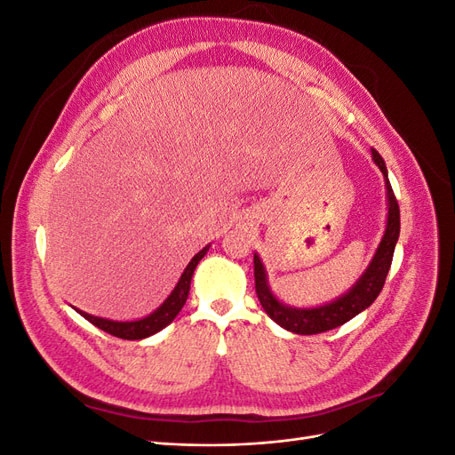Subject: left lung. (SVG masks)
Segmentation results:
<instances>
[{
	"label": "left lung",
	"instance_id": "left-lung-1",
	"mask_svg": "<svg viewBox=\"0 0 455 455\" xmlns=\"http://www.w3.org/2000/svg\"><path fill=\"white\" fill-rule=\"evenodd\" d=\"M371 161H374L378 164V169L381 171L385 189H387L385 191V194H387V222H385L383 237L378 244L374 256H371L368 267L346 294H341L339 298L328 301V304L316 306V307L286 306L273 294L267 281V271H266L264 261H261L258 252H254V281H256V294H258L259 304L269 315V319H273L279 326L288 330V332L311 336V334H321V332H326V330L338 328L374 304V299L381 292L385 277H387L391 261H393L398 233H401V211H398V203L395 199L393 188L389 184L387 167H385V161L376 149H371Z\"/></svg>",
	"mask_w": 455,
	"mask_h": 455
}]
</instances>
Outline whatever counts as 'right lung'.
I'll return each mask as SVG.
<instances>
[{"instance_id": "obj_1", "label": "right lung", "mask_w": 455, "mask_h": 455, "mask_svg": "<svg viewBox=\"0 0 455 455\" xmlns=\"http://www.w3.org/2000/svg\"><path fill=\"white\" fill-rule=\"evenodd\" d=\"M211 244H206L203 251H199L194 258H191L189 264L186 266L182 277L178 279L174 291L169 294V298L163 301V304L156 309L151 311L148 316H142V319H136V321H112V319H104V316H94L89 315L81 309H76L81 316H85L89 323H92L96 328L104 330V332L117 336L121 339H144L157 334L159 330H163L164 326H169L174 319L176 315L182 311L188 294H189V284H191V277H194V271L197 267L199 261L203 259V256L209 252Z\"/></svg>"}]
</instances>
